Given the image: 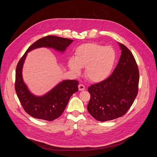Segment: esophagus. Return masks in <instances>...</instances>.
<instances>
[{
  "label": "esophagus",
  "instance_id": "34e87169",
  "mask_svg": "<svg viewBox=\"0 0 157 157\" xmlns=\"http://www.w3.org/2000/svg\"><path fill=\"white\" fill-rule=\"evenodd\" d=\"M78 88L79 91H84L85 89V86L83 84H79L78 85Z\"/></svg>",
  "mask_w": 157,
  "mask_h": 157
}]
</instances>
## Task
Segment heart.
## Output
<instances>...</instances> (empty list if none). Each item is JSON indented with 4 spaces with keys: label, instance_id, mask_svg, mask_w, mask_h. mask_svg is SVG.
Masks as SVG:
<instances>
[{
    "label": "heart",
    "instance_id": "obj_1",
    "mask_svg": "<svg viewBox=\"0 0 157 157\" xmlns=\"http://www.w3.org/2000/svg\"><path fill=\"white\" fill-rule=\"evenodd\" d=\"M116 60V53L111 47H104L96 43H87L76 48L75 58L68 61L70 69L79 74L85 68L86 77L92 82H100L106 79L113 70Z\"/></svg>",
    "mask_w": 157,
    "mask_h": 157
}]
</instances>
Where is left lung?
<instances>
[{"mask_svg": "<svg viewBox=\"0 0 157 157\" xmlns=\"http://www.w3.org/2000/svg\"><path fill=\"white\" fill-rule=\"evenodd\" d=\"M119 45L121 55L113 74L87 89L91 95L87 110L99 121L113 120L125 115L138 93L137 64L124 44L119 43Z\"/></svg>", "mask_w": 157, "mask_h": 157, "instance_id": "left-lung-1", "label": "left lung"}]
</instances>
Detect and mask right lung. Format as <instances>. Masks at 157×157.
<instances>
[{
	"label": "right lung",
	"mask_w": 157,
	"mask_h": 157,
	"mask_svg": "<svg viewBox=\"0 0 157 157\" xmlns=\"http://www.w3.org/2000/svg\"><path fill=\"white\" fill-rule=\"evenodd\" d=\"M73 41V40L56 36H46L33 43L19 60L16 68L15 89L22 107L30 116L48 121L58 118L63 114L71 96L78 91L79 82L76 80H64L45 95L34 96L29 91L22 79V67L27 53L40 47L52 48L63 52Z\"/></svg>",
	"instance_id": "right-lung-1"
}]
</instances>
